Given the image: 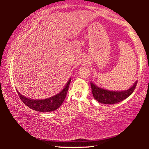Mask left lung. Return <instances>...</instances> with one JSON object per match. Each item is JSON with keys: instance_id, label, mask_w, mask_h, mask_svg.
Here are the masks:
<instances>
[{"instance_id": "1", "label": "left lung", "mask_w": 149, "mask_h": 149, "mask_svg": "<svg viewBox=\"0 0 149 149\" xmlns=\"http://www.w3.org/2000/svg\"><path fill=\"white\" fill-rule=\"evenodd\" d=\"M137 84V81H136L129 89L122 91H113L102 89L92 82H91V86L95 99L103 104H113L122 101L132 95L134 91Z\"/></svg>"}]
</instances>
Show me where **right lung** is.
Listing matches in <instances>:
<instances>
[{"instance_id":"right-lung-1","label":"right lung","mask_w":149,"mask_h":149,"mask_svg":"<svg viewBox=\"0 0 149 149\" xmlns=\"http://www.w3.org/2000/svg\"><path fill=\"white\" fill-rule=\"evenodd\" d=\"M70 81H71V78L68 80V81L64 89L58 94L44 100H33L28 99V98L24 97L23 95L20 94L17 91V92L20 99L29 108L34 110L38 111V112H49L56 110L57 108H58L61 106L62 102H64L65 98L66 97L68 90Z\"/></svg>"}]
</instances>
